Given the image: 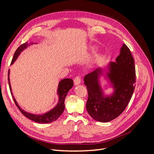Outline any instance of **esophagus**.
I'll return each mask as SVG.
<instances>
[{"instance_id":"34e87169","label":"esophagus","mask_w":154,"mask_h":154,"mask_svg":"<svg viewBox=\"0 0 154 154\" xmlns=\"http://www.w3.org/2000/svg\"><path fill=\"white\" fill-rule=\"evenodd\" d=\"M74 83L75 85H78L81 83V78L80 76H76L74 80Z\"/></svg>"}]
</instances>
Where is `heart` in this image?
Returning a JSON list of instances; mask_svg holds the SVG:
<instances>
[{"mask_svg":"<svg viewBox=\"0 0 154 154\" xmlns=\"http://www.w3.org/2000/svg\"><path fill=\"white\" fill-rule=\"evenodd\" d=\"M91 50L93 52V51H94L96 50V48L95 47V46H92V47L91 48Z\"/></svg>","mask_w":154,"mask_h":154,"instance_id":"1","label":"heart"}]
</instances>
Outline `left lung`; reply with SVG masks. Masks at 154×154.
<instances>
[{
    "instance_id": "8db88e82",
    "label": "left lung",
    "mask_w": 154,
    "mask_h": 154,
    "mask_svg": "<svg viewBox=\"0 0 154 154\" xmlns=\"http://www.w3.org/2000/svg\"><path fill=\"white\" fill-rule=\"evenodd\" d=\"M102 76L113 89L110 95H105L101 87ZM83 81L88 91L86 109L91 117L102 123L118 117L128 105L136 86L134 60L128 48L123 44L115 62L97 68L85 75Z\"/></svg>"
}]
</instances>
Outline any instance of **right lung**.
<instances>
[{
    "instance_id": "obj_1",
    "label": "right lung",
    "mask_w": 154,
    "mask_h": 154,
    "mask_svg": "<svg viewBox=\"0 0 154 154\" xmlns=\"http://www.w3.org/2000/svg\"><path fill=\"white\" fill-rule=\"evenodd\" d=\"M33 44H36V43L32 42H31V43L29 44L27 42L22 44L20 47H18V48L15 51V54H14L13 58L12 59V61L11 63V66L16 61V60L18 57V56L20 54V53L23 51L27 49L31 45H33ZM10 70L9 69L8 83H9V86H10V89L13 97V99L14 100V102H15V103L16 104L18 108V109L20 110L21 112L24 114L26 118L38 123H49L54 122V121L57 120L60 116H61V114L63 113V112L65 109V104H64L65 99H66V97L67 94L68 92L70 91V89H71L74 85L73 80L72 79L65 78V79H63V80H62L60 82H59L58 90H57V94L58 96V101L54 107H53L52 109H51L50 110H49L48 112H45L44 114H35L27 112L22 109V108L19 106V105L18 104L17 101L15 98V97H14V96L13 95L10 80Z\"/></svg>"
}]
</instances>
